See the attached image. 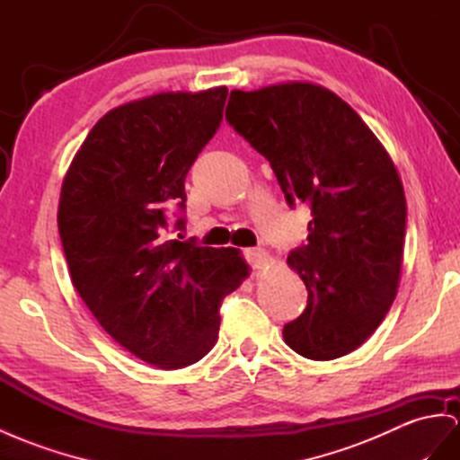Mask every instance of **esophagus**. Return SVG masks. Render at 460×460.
<instances>
[{
	"label": "esophagus",
	"instance_id": "obj_1",
	"mask_svg": "<svg viewBox=\"0 0 460 460\" xmlns=\"http://www.w3.org/2000/svg\"><path fill=\"white\" fill-rule=\"evenodd\" d=\"M246 261L251 262V266L254 270H262V268L270 266V262H272V256H270V252H266L262 249H254V251H246Z\"/></svg>",
	"mask_w": 460,
	"mask_h": 460
}]
</instances>
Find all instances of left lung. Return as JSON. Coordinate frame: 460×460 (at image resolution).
<instances>
[{
	"instance_id": "1",
	"label": "left lung",
	"mask_w": 460,
	"mask_h": 460,
	"mask_svg": "<svg viewBox=\"0 0 460 460\" xmlns=\"http://www.w3.org/2000/svg\"><path fill=\"white\" fill-rule=\"evenodd\" d=\"M226 118L272 164L288 204L311 206L309 243L288 256L309 299L286 344L314 361L348 356L383 323L402 272L406 198L391 155L311 81L233 89Z\"/></svg>"
}]
</instances>
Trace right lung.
I'll use <instances>...</instances> for the list:
<instances>
[{
	"instance_id": "add662e5",
	"label": "right lung",
	"mask_w": 460,
	"mask_h": 460,
	"mask_svg": "<svg viewBox=\"0 0 460 460\" xmlns=\"http://www.w3.org/2000/svg\"><path fill=\"white\" fill-rule=\"evenodd\" d=\"M226 99L221 85L120 104L91 128L62 182L58 229L74 288L114 342L159 369L216 346L219 305L251 272L233 246L164 237Z\"/></svg>"
}]
</instances>
